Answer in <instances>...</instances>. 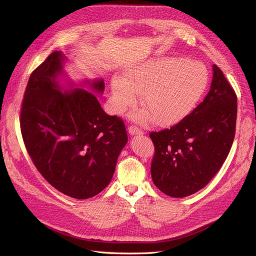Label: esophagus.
Instances as JSON below:
<instances>
[{"instance_id": "1", "label": "esophagus", "mask_w": 256, "mask_h": 256, "mask_svg": "<svg viewBox=\"0 0 256 256\" xmlns=\"http://www.w3.org/2000/svg\"><path fill=\"white\" fill-rule=\"evenodd\" d=\"M128 131H129V134H132V136H134V134H144L140 128L134 126V125L129 126V127H128Z\"/></svg>"}]
</instances>
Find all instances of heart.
Returning <instances> with one entry per match:
<instances>
[{"instance_id":"obj_1","label":"heart","mask_w":256,"mask_h":256,"mask_svg":"<svg viewBox=\"0 0 256 256\" xmlns=\"http://www.w3.org/2000/svg\"><path fill=\"white\" fill-rule=\"evenodd\" d=\"M209 74L204 64L184 58H161L134 67L122 79L111 83L116 112L125 111L141 94L145 109L134 116L140 122L154 120L159 126L176 124L189 115L204 96Z\"/></svg>"}]
</instances>
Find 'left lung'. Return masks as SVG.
Here are the masks:
<instances>
[{"label": "left lung", "instance_id": "1", "mask_svg": "<svg viewBox=\"0 0 256 256\" xmlns=\"http://www.w3.org/2000/svg\"><path fill=\"white\" fill-rule=\"evenodd\" d=\"M210 90L194 110L170 129L150 132L152 178L172 198L198 192L218 173L233 144L237 96L221 69L212 66Z\"/></svg>", "mask_w": 256, "mask_h": 256}]
</instances>
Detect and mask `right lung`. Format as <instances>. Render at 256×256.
<instances>
[{
    "instance_id": "right-lung-1",
    "label": "right lung",
    "mask_w": 256,
    "mask_h": 256,
    "mask_svg": "<svg viewBox=\"0 0 256 256\" xmlns=\"http://www.w3.org/2000/svg\"><path fill=\"white\" fill-rule=\"evenodd\" d=\"M64 60L56 51L30 74L20 111L26 148L46 180L64 194L90 198L111 182L128 136L122 120L108 115L92 92H62L56 76ZM102 92V80L90 84Z\"/></svg>"
}]
</instances>
